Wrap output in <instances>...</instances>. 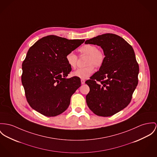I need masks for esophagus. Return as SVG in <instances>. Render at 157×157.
<instances>
[{"label": "esophagus", "mask_w": 157, "mask_h": 157, "mask_svg": "<svg viewBox=\"0 0 157 157\" xmlns=\"http://www.w3.org/2000/svg\"><path fill=\"white\" fill-rule=\"evenodd\" d=\"M81 84H84L85 82V81L84 79H82L81 80Z\"/></svg>", "instance_id": "esophagus-1"}]
</instances>
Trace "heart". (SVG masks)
I'll use <instances>...</instances> for the list:
<instances>
[{
  "instance_id": "heart-1",
  "label": "heart",
  "mask_w": 157,
  "mask_h": 157,
  "mask_svg": "<svg viewBox=\"0 0 157 157\" xmlns=\"http://www.w3.org/2000/svg\"><path fill=\"white\" fill-rule=\"evenodd\" d=\"M78 51L81 54L88 56L85 63L87 66L77 69L72 73V75L81 79H86L94 72V66L98 67L103 64L105 60V54L101 51L97 49L96 46L90 44L83 45ZM77 60V56L73 52H69L66 56V63L71 69L76 68Z\"/></svg>"
}]
</instances>
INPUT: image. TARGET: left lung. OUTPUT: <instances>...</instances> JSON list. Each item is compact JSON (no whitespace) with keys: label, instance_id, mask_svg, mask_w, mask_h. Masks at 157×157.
Wrapping results in <instances>:
<instances>
[{"label":"left lung","instance_id":"8db88e82","mask_svg":"<svg viewBox=\"0 0 157 157\" xmlns=\"http://www.w3.org/2000/svg\"><path fill=\"white\" fill-rule=\"evenodd\" d=\"M85 44L100 46L105 56L99 71L85 82L90 87L87 105L98 116L110 117L128 105L138 84L139 67L134 49L122 37L112 33L98 35Z\"/></svg>","mask_w":157,"mask_h":157}]
</instances>
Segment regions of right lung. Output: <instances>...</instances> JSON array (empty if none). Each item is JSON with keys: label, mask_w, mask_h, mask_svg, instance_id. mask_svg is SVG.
Returning <instances> with one entry per match:
<instances>
[{"label": "right lung", "mask_w": 157, "mask_h": 157, "mask_svg": "<svg viewBox=\"0 0 157 157\" xmlns=\"http://www.w3.org/2000/svg\"><path fill=\"white\" fill-rule=\"evenodd\" d=\"M84 41L49 35L29 48L22 64L21 82L32 108L49 117L68 108L71 97L81 82L79 78H67L72 69L66 56Z\"/></svg>", "instance_id": "add662e5"}]
</instances>
